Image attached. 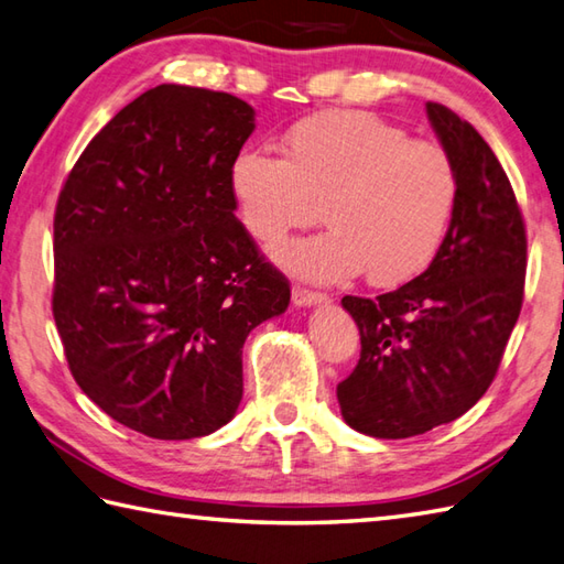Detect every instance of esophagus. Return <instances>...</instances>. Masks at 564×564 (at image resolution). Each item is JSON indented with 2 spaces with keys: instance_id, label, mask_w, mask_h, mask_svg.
<instances>
[{
  "instance_id": "obj_1",
  "label": "esophagus",
  "mask_w": 564,
  "mask_h": 564,
  "mask_svg": "<svg viewBox=\"0 0 564 564\" xmlns=\"http://www.w3.org/2000/svg\"><path fill=\"white\" fill-rule=\"evenodd\" d=\"M293 303H295L297 307L322 305V303H327V295L319 293V291L303 289V285H293Z\"/></svg>"
}]
</instances>
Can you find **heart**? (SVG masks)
<instances>
[{
  "label": "heart",
  "instance_id": "b5f03b06",
  "mask_svg": "<svg viewBox=\"0 0 564 564\" xmlns=\"http://www.w3.org/2000/svg\"><path fill=\"white\" fill-rule=\"evenodd\" d=\"M285 158L242 150L230 188L249 235L273 247L322 215L329 230L275 249L310 281H344L366 269L376 285L422 273L446 239L458 170L436 142L361 111H322L283 135Z\"/></svg>",
  "mask_w": 564,
  "mask_h": 564
}]
</instances>
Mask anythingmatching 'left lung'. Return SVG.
<instances>
[{
	"instance_id": "8db88e82",
	"label": "left lung",
	"mask_w": 564,
	"mask_h": 564,
	"mask_svg": "<svg viewBox=\"0 0 564 564\" xmlns=\"http://www.w3.org/2000/svg\"><path fill=\"white\" fill-rule=\"evenodd\" d=\"M429 121L458 170V203L434 261L398 291L344 295L361 358L337 386L344 422L410 438L463 416L492 386L523 303L525 225L477 130L441 104Z\"/></svg>"
}]
</instances>
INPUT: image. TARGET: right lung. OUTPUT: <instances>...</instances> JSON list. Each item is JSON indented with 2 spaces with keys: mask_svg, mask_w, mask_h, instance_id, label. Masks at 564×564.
I'll return each mask as SVG.
<instances>
[{
  "mask_svg": "<svg viewBox=\"0 0 564 564\" xmlns=\"http://www.w3.org/2000/svg\"><path fill=\"white\" fill-rule=\"evenodd\" d=\"M254 109L160 84L79 154L55 208L53 317L72 376L150 438L208 436L242 400V346L291 285L235 218Z\"/></svg>",
  "mask_w": 564,
  "mask_h": 564,
  "instance_id": "1",
  "label": "right lung"
}]
</instances>
